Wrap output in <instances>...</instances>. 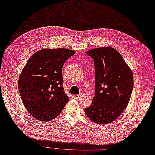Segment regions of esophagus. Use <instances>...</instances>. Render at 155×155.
I'll return each instance as SVG.
<instances>
[{
  "mask_svg": "<svg viewBox=\"0 0 155 155\" xmlns=\"http://www.w3.org/2000/svg\"><path fill=\"white\" fill-rule=\"evenodd\" d=\"M81 94H75V95H73V98L74 99H78L80 97H81Z\"/></svg>",
  "mask_w": 155,
  "mask_h": 155,
  "instance_id": "1",
  "label": "esophagus"
}]
</instances>
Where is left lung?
Wrapping results in <instances>:
<instances>
[{"label":"left lung","instance_id":"8db88e82","mask_svg":"<svg viewBox=\"0 0 155 155\" xmlns=\"http://www.w3.org/2000/svg\"><path fill=\"white\" fill-rule=\"evenodd\" d=\"M94 62L95 91L85 113L93 122L108 124L127 108L134 87L133 73L123 57L112 47L87 51Z\"/></svg>","mask_w":155,"mask_h":155}]
</instances>
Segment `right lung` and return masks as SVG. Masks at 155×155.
<instances>
[{"instance_id": "1", "label": "right lung", "mask_w": 155, "mask_h": 155, "mask_svg": "<svg viewBox=\"0 0 155 155\" xmlns=\"http://www.w3.org/2000/svg\"><path fill=\"white\" fill-rule=\"evenodd\" d=\"M74 53L66 48L40 50L23 69L18 81L20 96L28 113L39 121L55 119L70 99L62 87V69Z\"/></svg>"}]
</instances>
